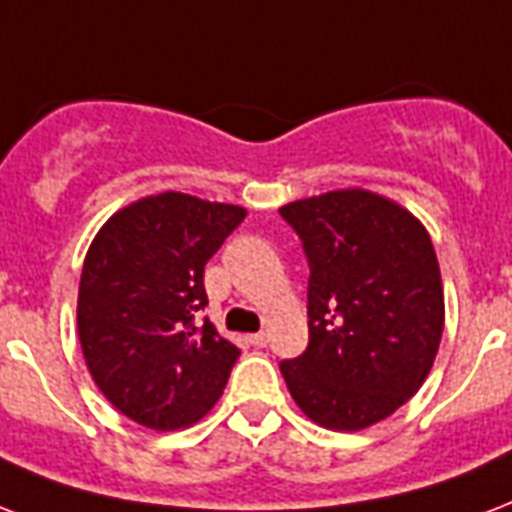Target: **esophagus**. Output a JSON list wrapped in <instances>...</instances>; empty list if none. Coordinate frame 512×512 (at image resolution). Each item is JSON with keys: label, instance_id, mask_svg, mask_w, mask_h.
Returning a JSON list of instances; mask_svg holds the SVG:
<instances>
[{"label": "esophagus", "instance_id": "34e87169", "mask_svg": "<svg viewBox=\"0 0 512 512\" xmlns=\"http://www.w3.org/2000/svg\"><path fill=\"white\" fill-rule=\"evenodd\" d=\"M249 343H252V346H257V349H263V346H268V335L265 333L249 335Z\"/></svg>", "mask_w": 512, "mask_h": 512}]
</instances>
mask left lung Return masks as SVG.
I'll return each instance as SVG.
<instances>
[{"label":"left lung","instance_id":"left-lung-1","mask_svg":"<svg viewBox=\"0 0 512 512\" xmlns=\"http://www.w3.org/2000/svg\"><path fill=\"white\" fill-rule=\"evenodd\" d=\"M308 260V346L282 360L292 400L327 429H365L424 384L443 335L435 247L411 212L368 190L279 209Z\"/></svg>","mask_w":512,"mask_h":512}]
</instances>
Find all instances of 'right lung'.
Here are the masks:
<instances>
[{
  "mask_svg": "<svg viewBox=\"0 0 512 512\" xmlns=\"http://www.w3.org/2000/svg\"><path fill=\"white\" fill-rule=\"evenodd\" d=\"M247 212L185 193L109 217L80 276L77 330L101 395L136 424L187 427L228 384L239 346L209 319L204 268Z\"/></svg>",
  "mask_w": 512,
  "mask_h": 512,
  "instance_id": "1",
  "label": "right lung"
}]
</instances>
